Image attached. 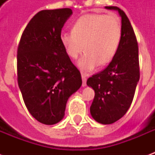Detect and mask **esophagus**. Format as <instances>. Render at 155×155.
Masks as SVG:
<instances>
[{"label": "esophagus", "mask_w": 155, "mask_h": 155, "mask_svg": "<svg viewBox=\"0 0 155 155\" xmlns=\"http://www.w3.org/2000/svg\"><path fill=\"white\" fill-rule=\"evenodd\" d=\"M88 74H85V73H82L81 74V77H82V85L83 87L86 86V80H87Z\"/></svg>", "instance_id": "34e87169"}]
</instances>
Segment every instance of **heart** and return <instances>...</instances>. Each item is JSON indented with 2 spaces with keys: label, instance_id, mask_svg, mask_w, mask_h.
<instances>
[{
  "label": "heart",
  "instance_id": "obj_1",
  "mask_svg": "<svg viewBox=\"0 0 155 155\" xmlns=\"http://www.w3.org/2000/svg\"><path fill=\"white\" fill-rule=\"evenodd\" d=\"M122 39L120 19L114 15L86 14L74 22L72 32H62L60 40L68 56L77 59L83 71H92L99 64L110 63L116 54ZM84 48H83V46Z\"/></svg>",
  "mask_w": 155,
  "mask_h": 155
}]
</instances>
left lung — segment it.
Masks as SVG:
<instances>
[{
  "instance_id": "8db88e82",
  "label": "left lung",
  "mask_w": 155,
  "mask_h": 155,
  "mask_svg": "<svg viewBox=\"0 0 155 155\" xmlns=\"http://www.w3.org/2000/svg\"><path fill=\"white\" fill-rule=\"evenodd\" d=\"M118 11L121 16L122 39L115 56L107 67L87 80L94 91L91 114L103 124L114 123L130 107L140 80L139 47L129 18L117 6H105Z\"/></svg>"
}]
</instances>
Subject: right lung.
I'll list each match as a JSON object with an SVG mask.
<instances>
[{
  "instance_id": "obj_1",
  "label": "right lung",
  "mask_w": 155,
  "mask_h": 155,
  "mask_svg": "<svg viewBox=\"0 0 155 155\" xmlns=\"http://www.w3.org/2000/svg\"><path fill=\"white\" fill-rule=\"evenodd\" d=\"M70 8L44 10L30 21L17 50V81L25 104L44 124H54L64 115L71 94L82 84L81 72L60 40Z\"/></svg>"
}]
</instances>
